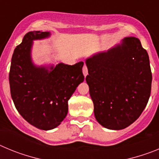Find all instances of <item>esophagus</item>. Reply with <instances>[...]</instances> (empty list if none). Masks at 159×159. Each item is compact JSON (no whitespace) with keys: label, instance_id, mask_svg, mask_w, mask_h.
Returning <instances> with one entry per match:
<instances>
[{"label":"esophagus","instance_id":"1","mask_svg":"<svg viewBox=\"0 0 159 159\" xmlns=\"http://www.w3.org/2000/svg\"><path fill=\"white\" fill-rule=\"evenodd\" d=\"M83 73H84V76H87V75H88V67H87L86 64H84V67H83Z\"/></svg>","mask_w":159,"mask_h":159}]
</instances>
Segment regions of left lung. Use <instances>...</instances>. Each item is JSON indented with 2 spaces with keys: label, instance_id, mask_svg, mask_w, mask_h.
I'll use <instances>...</instances> for the list:
<instances>
[{
  "label": "left lung",
  "instance_id": "8db88e82",
  "mask_svg": "<svg viewBox=\"0 0 159 159\" xmlns=\"http://www.w3.org/2000/svg\"><path fill=\"white\" fill-rule=\"evenodd\" d=\"M86 76L98 123L122 130L139 117L151 95L152 73L147 52L136 37L86 60Z\"/></svg>",
  "mask_w": 159,
  "mask_h": 159
}]
</instances>
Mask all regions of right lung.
<instances>
[{
	"mask_svg": "<svg viewBox=\"0 0 159 159\" xmlns=\"http://www.w3.org/2000/svg\"><path fill=\"white\" fill-rule=\"evenodd\" d=\"M50 36L49 32L33 31L24 36L12 54L9 71L10 92L20 116L40 130L56 128L67 116V101L84 80V62L56 67L32 63V41Z\"/></svg>",
	"mask_w": 159,
	"mask_h": 159,
	"instance_id": "obj_1",
	"label": "right lung"
}]
</instances>
